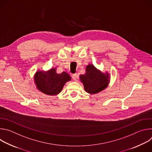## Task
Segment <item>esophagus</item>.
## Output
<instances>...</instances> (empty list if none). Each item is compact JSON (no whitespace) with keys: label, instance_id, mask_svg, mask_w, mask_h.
<instances>
[{"label":"esophagus","instance_id":"obj_1","mask_svg":"<svg viewBox=\"0 0 152 152\" xmlns=\"http://www.w3.org/2000/svg\"><path fill=\"white\" fill-rule=\"evenodd\" d=\"M77 75L76 73L72 75V78L73 79V80H76L77 79Z\"/></svg>","mask_w":152,"mask_h":152}]
</instances>
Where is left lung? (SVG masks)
Wrapping results in <instances>:
<instances>
[{
  "instance_id": "1",
  "label": "left lung",
  "mask_w": 152,
  "mask_h": 152,
  "mask_svg": "<svg viewBox=\"0 0 152 152\" xmlns=\"http://www.w3.org/2000/svg\"><path fill=\"white\" fill-rule=\"evenodd\" d=\"M110 78L109 73L102 72L92 64L87 65L85 73L79 76L85 91L90 94H97L106 89L109 85Z\"/></svg>"
}]
</instances>
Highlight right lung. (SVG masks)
I'll return each instance as SVG.
<instances>
[{
  "instance_id": "add662e5",
  "label": "right lung",
  "mask_w": 152,
  "mask_h": 152,
  "mask_svg": "<svg viewBox=\"0 0 152 152\" xmlns=\"http://www.w3.org/2000/svg\"><path fill=\"white\" fill-rule=\"evenodd\" d=\"M56 71V68L53 67L47 71L36 72L34 80L39 91L49 96H56L62 91L64 85L71 80L70 75L66 72L58 74Z\"/></svg>"
}]
</instances>
